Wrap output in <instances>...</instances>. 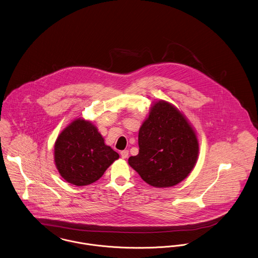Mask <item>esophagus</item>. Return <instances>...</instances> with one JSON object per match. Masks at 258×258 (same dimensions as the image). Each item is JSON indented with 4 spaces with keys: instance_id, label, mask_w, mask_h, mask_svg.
<instances>
[{
    "instance_id": "obj_1",
    "label": "esophagus",
    "mask_w": 258,
    "mask_h": 258,
    "mask_svg": "<svg viewBox=\"0 0 258 258\" xmlns=\"http://www.w3.org/2000/svg\"><path fill=\"white\" fill-rule=\"evenodd\" d=\"M120 156H121V158H126L127 156H128V151H126V150H124V151H121L120 152Z\"/></svg>"
}]
</instances>
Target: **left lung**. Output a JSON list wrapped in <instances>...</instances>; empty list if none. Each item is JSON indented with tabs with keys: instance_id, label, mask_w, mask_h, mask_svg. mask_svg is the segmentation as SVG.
<instances>
[{
	"instance_id": "1",
	"label": "left lung",
	"mask_w": 258,
	"mask_h": 258,
	"mask_svg": "<svg viewBox=\"0 0 258 258\" xmlns=\"http://www.w3.org/2000/svg\"><path fill=\"white\" fill-rule=\"evenodd\" d=\"M139 155L128 164L150 185L170 187L182 181L195 167L199 141L185 116L164 101L152 106L139 132Z\"/></svg>"
}]
</instances>
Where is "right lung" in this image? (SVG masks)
Masks as SVG:
<instances>
[{"mask_svg": "<svg viewBox=\"0 0 258 258\" xmlns=\"http://www.w3.org/2000/svg\"><path fill=\"white\" fill-rule=\"evenodd\" d=\"M118 157L117 153L104 145L97 127L83 118L71 122L54 144V163L59 174L66 181L78 186L100 179Z\"/></svg>", "mask_w": 258, "mask_h": 258, "instance_id": "obj_1", "label": "right lung"}]
</instances>
